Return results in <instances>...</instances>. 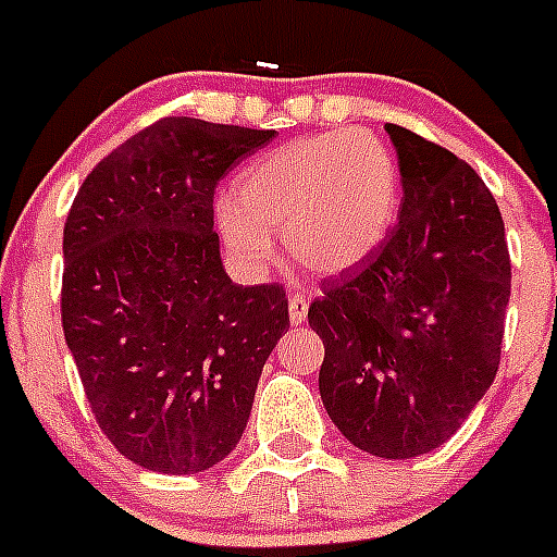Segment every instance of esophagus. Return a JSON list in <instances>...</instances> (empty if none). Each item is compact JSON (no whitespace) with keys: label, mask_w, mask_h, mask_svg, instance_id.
Instances as JSON below:
<instances>
[{"label":"esophagus","mask_w":557,"mask_h":557,"mask_svg":"<svg viewBox=\"0 0 557 557\" xmlns=\"http://www.w3.org/2000/svg\"><path fill=\"white\" fill-rule=\"evenodd\" d=\"M307 310H310V298L307 296H289V324L298 326L307 321Z\"/></svg>","instance_id":"obj_1"}]
</instances>
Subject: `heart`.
Masks as SVG:
<instances>
[{
    "label": "heart",
    "mask_w": 557,
    "mask_h": 557,
    "mask_svg": "<svg viewBox=\"0 0 557 557\" xmlns=\"http://www.w3.org/2000/svg\"><path fill=\"white\" fill-rule=\"evenodd\" d=\"M400 165L366 129L301 137L247 165L216 220L231 253L250 270L275 259L270 233L315 273H346L374 256L400 213Z\"/></svg>",
    "instance_id": "1"
}]
</instances>
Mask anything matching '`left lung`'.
Masks as SVG:
<instances>
[{
    "instance_id": "obj_1",
    "label": "left lung",
    "mask_w": 557,
    "mask_h": 557,
    "mask_svg": "<svg viewBox=\"0 0 557 557\" xmlns=\"http://www.w3.org/2000/svg\"><path fill=\"white\" fill-rule=\"evenodd\" d=\"M386 132L400 220L307 318L324 341L318 388L337 431L366 454L411 459L450 440L496 377L510 250L476 171L397 123Z\"/></svg>"
}]
</instances>
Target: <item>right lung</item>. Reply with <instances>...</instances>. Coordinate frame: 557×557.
Returning <instances> with one entry per match:
<instances>
[{
	"label": "right lung",
	"instance_id": "obj_1",
	"mask_svg": "<svg viewBox=\"0 0 557 557\" xmlns=\"http://www.w3.org/2000/svg\"><path fill=\"white\" fill-rule=\"evenodd\" d=\"M273 137L163 117L103 157L66 213V346L107 440L146 470L222 462L289 330L282 284H233L213 231L220 180Z\"/></svg>",
	"mask_w": 557,
	"mask_h": 557
}]
</instances>
